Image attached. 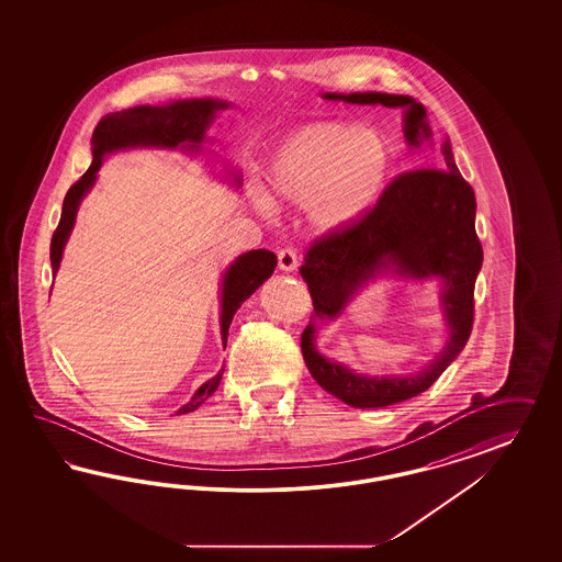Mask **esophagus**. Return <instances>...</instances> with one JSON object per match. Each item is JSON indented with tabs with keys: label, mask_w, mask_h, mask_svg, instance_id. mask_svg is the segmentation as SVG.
I'll use <instances>...</instances> for the list:
<instances>
[{
	"label": "esophagus",
	"mask_w": 562,
	"mask_h": 562,
	"mask_svg": "<svg viewBox=\"0 0 562 562\" xmlns=\"http://www.w3.org/2000/svg\"><path fill=\"white\" fill-rule=\"evenodd\" d=\"M296 266H299V259H296V251L294 249L286 247V249L278 251V268L282 272H294Z\"/></svg>",
	"instance_id": "obj_1"
}]
</instances>
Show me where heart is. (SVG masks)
Here are the masks:
<instances>
[{
    "label": "heart",
    "mask_w": 562,
    "mask_h": 562,
    "mask_svg": "<svg viewBox=\"0 0 562 562\" xmlns=\"http://www.w3.org/2000/svg\"><path fill=\"white\" fill-rule=\"evenodd\" d=\"M393 170L395 154L383 132L350 121H315L276 148L263 191L276 204L305 205L311 226L334 235L373 212Z\"/></svg>",
    "instance_id": "1"
}]
</instances>
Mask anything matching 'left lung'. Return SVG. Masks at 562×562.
Wrapping results in <instances>:
<instances>
[{
  "label": "left lung",
  "instance_id": "8db88e82",
  "mask_svg": "<svg viewBox=\"0 0 562 562\" xmlns=\"http://www.w3.org/2000/svg\"><path fill=\"white\" fill-rule=\"evenodd\" d=\"M327 101L383 104L404 109V137L409 146L430 139L420 102L385 92H325ZM445 169H420L395 177L373 212L357 226L317 238L301 266L311 292L313 322L301 336L306 369L325 392L352 408H385L426 392L458 358L474 325V286L482 268L476 235V195L461 177L449 137L442 142ZM443 282L442 305L450 340L431 364L406 378L355 374L314 348L322 321L340 315L342 306L367 281L381 272Z\"/></svg>",
  "mask_w": 562,
  "mask_h": 562
}]
</instances>
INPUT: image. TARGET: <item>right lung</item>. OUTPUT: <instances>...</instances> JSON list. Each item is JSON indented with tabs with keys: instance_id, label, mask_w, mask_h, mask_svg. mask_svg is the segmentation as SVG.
<instances>
[{
	"instance_id": "obj_1",
	"label": "right lung",
	"mask_w": 562,
	"mask_h": 562,
	"mask_svg": "<svg viewBox=\"0 0 562 562\" xmlns=\"http://www.w3.org/2000/svg\"><path fill=\"white\" fill-rule=\"evenodd\" d=\"M226 106H228L226 102L214 101V99H193V101L170 102L165 106L142 104V106L125 109L121 113H111V115L102 117L92 134V165L66 193L61 218L53 233V273H57L59 270L64 247L68 243L69 233L76 222L78 205L90 188L94 186L104 154L139 148V146L169 148V150L183 146L191 153L200 150V144L204 142L205 130L214 121L216 111L226 109ZM276 263H278V259L272 251L256 249V251L238 256L237 261L231 263V268L222 276L221 331L224 346H226L228 327H231L238 306L243 305L272 276ZM222 373H224V369H221V373L212 376L210 381H205L188 404L183 408L177 409V414H188V412L200 408L205 400L218 390Z\"/></svg>"
}]
</instances>
